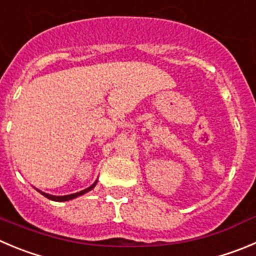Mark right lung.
Listing matches in <instances>:
<instances>
[{"instance_id":"obj_1","label":"right lung","mask_w":256,"mask_h":256,"mask_svg":"<svg viewBox=\"0 0 256 256\" xmlns=\"http://www.w3.org/2000/svg\"><path fill=\"white\" fill-rule=\"evenodd\" d=\"M97 184V180H96L94 183H93L92 186H90V187H88V188H86V190H80V192H77V193H73V194H68V196H52V194H48V193H44V192H42V190H36L38 192H40L42 193V196H44V197H46L48 200H56V202H64V200H73V198H77L78 196H82V194H84V193H87V192H90V190H93V188H94V186Z\"/></svg>"}]
</instances>
